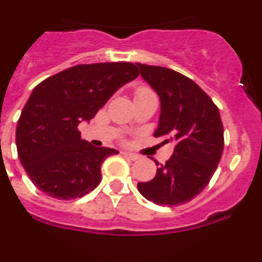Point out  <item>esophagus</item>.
<instances>
[{
    "label": "esophagus",
    "mask_w": 262,
    "mask_h": 262,
    "mask_svg": "<svg viewBox=\"0 0 262 262\" xmlns=\"http://www.w3.org/2000/svg\"><path fill=\"white\" fill-rule=\"evenodd\" d=\"M123 155L124 156H126V157H129V159L130 160H137L138 159V155H136V154H132V152H123Z\"/></svg>",
    "instance_id": "obj_1"
}]
</instances>
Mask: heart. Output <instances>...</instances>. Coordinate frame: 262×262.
<instances>
[{
  "instance_id": "1",
  "label": "heart",
  "mask_w": 262,
  "mask_h": 262,
  "mask_svg": "<svg viewBox=\"0 0 262 262\" xmlns=\"http://www.w3.org/2000/svg\"><path fill=\"white\" fill-rule=\"evenodd\" d=\"M151 95H154L152 91L149 90V88L144 87V85H139V87L136 90V98L146 97V96H151Z\"/></svg>"
}]
</instances>
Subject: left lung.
Here are the masks:
<instances>
[{"label": "left lung", "mask_w": 262, "mask_h": 262, "mask_svg": "<svg viewBox=\"0 0 262 262\" xmlns=\"http://www.w3.org/2000/svg\"><path fill=\"white\" fill-rule=\"evenodd\" d=\"M137 67L161 102L154 136L174 143V152L164 165L155 161L159 167L154 179L137 187L157 205L185 204L209 184L222 157L224 129L219 108L185 75L162 67L139 62Z\"/></svg>", "instance_id": "left-lung-1"}]
</instances>
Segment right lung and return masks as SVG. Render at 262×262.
Returning a JSON list of instances; mask_svg holds the SVG:
<instances>
[{
  "mask_svg": "<svg viewBox=\"0 0 262 262\" xmlns=\"http://www.w3.org/2000/svg\"><path fill=\"white\" fill-rule=\"evenodd\" d=\"M138 77L130 62L85 63L40 82L16 126L20 162L33 184L50 197H83L101 182V165L118 149L95 147L78 125L90 121L120 87Z\"/></svg>",
  "mask_w": 262,
  "mask_h": 262,
  "instance_id": "right-lung-1",
  "label": "right lung"
}]
</instances>
